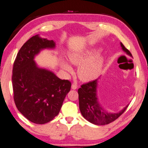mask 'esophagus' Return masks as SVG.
Here are the masks:
<instances>
[{"mask_svg": "<svg viewBox=\"0 0 148 148\" xmlns=\"http://www.w3.org/2000/svg\"><path fill=\"white\" fill-rule=\"evenodd\" d=\"M71 88L73 90H76L77 88V85L76 84H72L71 85Z\"/></svg>", "mask_w": 148, "mask_h": 148, "instance_id": "34e87169", "label": "esophagus"}]
</instances>
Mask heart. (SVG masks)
Segmentation results:
<instances>
[{
  "mask_svg": "<svg viewBox=\"0 0 148 148\" xmlns=\"http://www.w3.org/2000/svg\"><path fill=\"white\" fill-rule=\"evenodd\" d=\"M68 59L71 64L79 66L77 73L79 78L84 81L94 79L99 73L103 64V58L98 54L97 49L71 52L68 54ZM61 66L66 72H73L72 67L64 60H61Z\"/></svg>",
  "mask_w": 148,
  "mask_h": 148,
  "instance_id": "heart-1",
  "label": "heart"
}]
</instances>
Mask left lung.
<instances>
[{
	"label": "left lung",
	"instance_id": "8db88e82",
	"mask_svg": "<svg viewBox=\"0 0 148 148\" xmlns=\"http://www.w3.org/2000/svg\"><path fill=\"white\" fill-rule=\"evenodd\" d=\"M120 45L123 51L132 56L130 51L125 47L122 43H120ZM98 80L99 79L82 84L78 90L79 108L82 116L86 120L95 125H103L112 122L120 117L128 107V105L118 113L108 112L103 109L98 101L97 96Z\"/></svg>",
	"mask_w": 148,
	"mask_h": 148
}]
</instances>
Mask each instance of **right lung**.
<instances>
[{
  "instance_id": "obj_1",
  "label": "right lung",
  "mask_w": 148,
  "mask_h": 148,
  "mask_svg": "<svg viewBox=\"0 0 148 148\" xmlns=\"http://www.w3.org/2000/svg\"><path fill=\"white\" fill-rule=\"evenodd\" d=\"M55 42L36 35L18 52L13 67L14 99L18 110L36 124H44L58 114L71 89L68 80L59 79L53 72L39 67L35 56L43 49L55 48Z\"/></svg>"
}]
</instances>
